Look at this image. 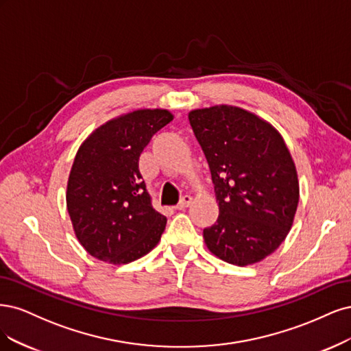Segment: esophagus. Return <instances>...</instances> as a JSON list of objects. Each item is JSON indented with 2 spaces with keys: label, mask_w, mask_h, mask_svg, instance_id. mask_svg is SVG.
<instances>
[{
  "label": "esophagus",
  "mask_w": 351,
  "mask_h": 351,
  "mask_svg": "<svg viewBox=\"0 0 351 351\" xmlns=\"http://www.w3.org/2000/svg\"><path fill=\"white\" fill-rule=\"evenodd\" d=\"M191 201H192V198L189 195H184L182 198H180L179 204L176 206V210H185V208H188L189 204H191Z\"/></svg>",
  "instance_id": "esophagus-1"
}]
</instances>
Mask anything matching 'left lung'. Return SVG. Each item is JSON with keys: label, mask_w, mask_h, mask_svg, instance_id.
I'll use <instances>...</instances> for the list:
<instances>
[{"label": "left lung", "mask_w": 351, "mask_h": 351, "mask_svg": "<svg viewBox=\"0 0 351 351\" xmlns=\"http://www.w3.org/2000/svg\"><path fill=\"white\" fill-rule=\"evenodd\" d=\"M210 166L219 219L204 229L211 254L251 265L273 254L291 229L299 202L295 162L280 132L242 108L189 112Z\"/></svg>", "instance_id": "8db88e82"}]
</instances>
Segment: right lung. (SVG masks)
I'll return each instance as SVG.
<instances>
[{
	"label": "right lung",
	"instance_id": "add662e5",
	"mask_svg": "<svg viewBox=\"0 0 351 351\" xmlns=\"http://www.w3.org/2000/svg\"><path fill=\"white\" fill-rule=\"evenodd\" d=\"M172 119L166 109L132 110L96 128L78 149L66 210L78 242L100 261L128 264L159 243L166 217L152 206L138 159Z\"/></svg>",
	"mask_w": 351,
	"mask_h": 351
}]
</instances>
